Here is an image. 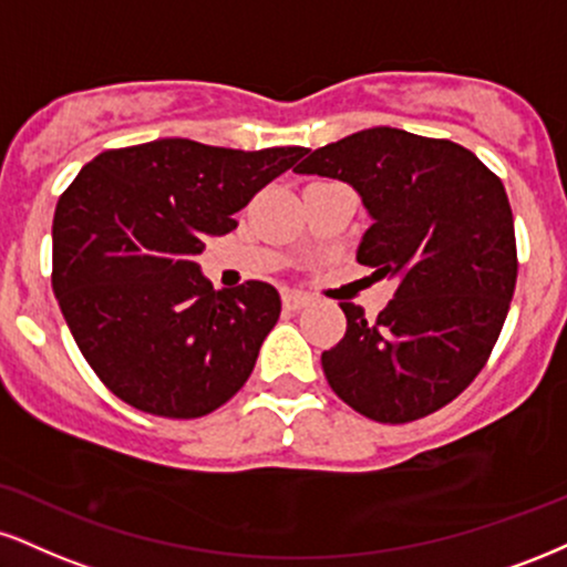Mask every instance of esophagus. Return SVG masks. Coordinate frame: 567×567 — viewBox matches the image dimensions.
Here are the masks:
<instances>
[{
  "mask_svg": "<svg viewBox=\"0 0 567 567\" xmlns=\"http://www.w3.org/2000/svg\"><path fill=\"white\" fill-rule=\"evenodd\" d=\"M282 303H285V309H290V311H298V309H306V306L311 303V298L306 296V292H298V290H288L282 296Z\"/></svg>",
  "mask_w": 567,
  "mask_h": 567,
  "instance_id": "obj_1",
  "label": "esophagus"
}]
</instances>
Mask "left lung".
Listing matches in <instances>:
<instances>
[{
    "label": "left lung",
    "mask_w": 567,
    "mask_h": 567,
    "mask_svg": "<svg viewBox=\"0 0 567 567\" xmlns=\"http://www.w3.org/2000/svg\"><path fill=\"white\" fill-rule=\"evenodd\" d=\"M296 174L357 189L372 218L357 261L395 282L378 319L340 303L349 324L322 353L327 383L359 414L391 425L446 406L483 370L515 292L502 179L456 142L391 126L313 150Z\"/></svg>",
    "instance_id": "8db88e82"
}]
</instances>
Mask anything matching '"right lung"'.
I'll return each instance as SVG.
<instances>
[{
  "mask_svg": "<svg viewBox=\"0 0 567 567\" xmlns=\"http://www.w3.org/2000/svg\"><path fill=\"white\" fill-rule=\"evenodd\" d=\"M306 153L174 136L105 150L60 195L52 290L89 367L121 401L193 420L245 385L279 319V292L258 279L214 290L195 256Z\"/></svg>",
  "mask_w": 567,
  "mask_h": 567,
  "instance_id": "obj_1",
  "label": "right lung"
}]
</instances>
